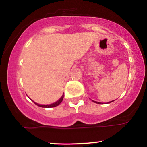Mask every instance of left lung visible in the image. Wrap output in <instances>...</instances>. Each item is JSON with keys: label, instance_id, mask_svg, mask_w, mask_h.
<instances>
[{"label": "left lung", "instance_id": "left-lung-1", "mask_svg": "<svg viewBox=\"0 0 147 147\" xmlns=\"http://www.w3.org/2000/svg\"><path fill=\"white\" fill-rule=\"evenodd\" d=\"M114 101H115V100H113V101H111V102H108V103H111V102H114ZM92 102H95V103H96V104H102V103H100V102H95V101H93V100H92Z\"/></svg>", "mask_w": 147, "mask_h": 147}]
</instances>
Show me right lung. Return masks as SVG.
Segmentation results:
<instances>
[{
  "label": "right lung",
  "mask_w": 147,
  "mask_h": 147,
  "mask_svg": "<svg viewBox=\"0 0 147 147\" xmlns=\"http://www.w3.org/2000/svg\"><path fill=\"white\" fill-rule=\"evenodd\" d=\"M63 95L61 96V97L59 99L58 101L56 102L53 103V104H48V105H42V104H37V103L33 102L36 105H37L38 106H40V107H42V108H52V107H55V106H57L58 105H59V104L61 103L62 101H63Z\"/></svg>",
  "instance_id": "obj_1"
}]
</instances>
